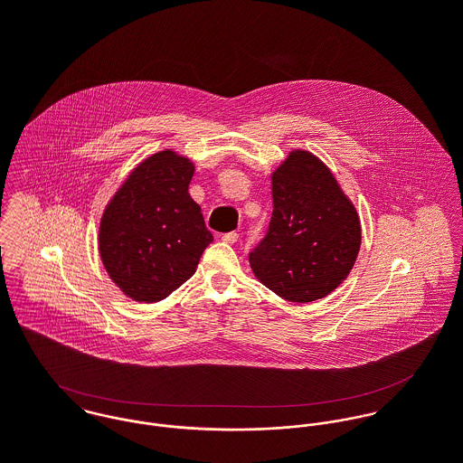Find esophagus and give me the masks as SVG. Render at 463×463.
Masks as SVG:
<instances>
[{
	"label": "esophagus",
	"mask_w": 463,
	"mask_h": 463,
	"mask_svg": "<svg viewBox=\"0 0 463 463\" xmlns=\"http://www.w3.org/2000/svg\"><path fill=\"white\" fill-rule=\"evenodd\" d=\"M222 241H224L226 244H235V242L239 241V233H237V232H230V233H224V235H222Z\"/></svg>",
	"instance_id": "esophagus-1"
}]
</instances>
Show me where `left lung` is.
<instances>
[{
  "mask_svg": "<svg viewBox=\"0 0 463 463\" xmlns=\"http://www.w3.org/2000/svg\"><path fill=\"white\" fill-rule=\"evenodd\" d=\"M272 217L250 253L255 276L279 298H326L356 262L362 228L354 204L310 151H290L272 173Z\"/></svg>",
  "mask_w": 463,
  "mask_h": 463,
  "instance_id": "left-lung-1",
  "label": "left lung"
}]
</instances>
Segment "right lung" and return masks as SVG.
<instances>
[{"mask_svg":"<svg viewBox=\"0 0 463 463\" xmlns=\"http://www.w3.org/2000/svg\"><path fill=\"white\" fill-rule=\"evenodd\" d=\"M194 164L173 149L142 160L107 204L99 257L112 281L138 303L182 287L213 241L189 194Z\"/></svg>","mask_w":463,"mask_h":463,"instance_id":"add662e5","label":"right lung"}]
</instances>
